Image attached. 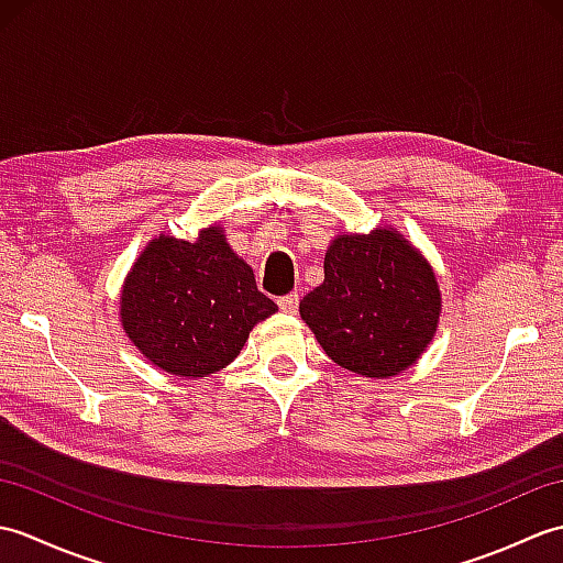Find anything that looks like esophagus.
<instances>
[{
	"mask_svg": "<svg viewBox=\"0 0 563 563\" xmlns=\"http://www.w3.org/2000/svg\"><path fill=\"white\" fill-rule=\"evenodd\" d=\"M297 305H300V295L290 292V295H283L278 300V307L283 309L285 314H295L297 312Z\"/></svg>",
	"mask_w": 563,
	"mask_h": 563,
	"instance_id": "1",
	"label": "esophagus"
}]
</instances>
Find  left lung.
Returning <instances> with one entry per match:
<instances>
[{
	"label": "left lung",
	"mask_w": 563,
	"mask_h": 563,
	"mask_svg": "<svg viewBox=\"0 0 563 563\" xmlns=\"http://www.w3.org/2000/svg\"><path fill=\"white\" fill-rule=\"evenodd\" d=\"M433 268L391 227L339 234L324 283L302 297L300 314L333 363L387 379L413 365L440 319Z\"/></svg>",
	"instance_id": "obj_1"
}]
</instances>
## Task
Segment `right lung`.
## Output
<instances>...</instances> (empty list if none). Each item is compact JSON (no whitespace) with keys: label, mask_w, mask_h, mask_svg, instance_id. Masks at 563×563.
Segmentation results:
<instances>
[{"label":"right lung","mask_w":563,"mask_h":563,"mask_svg":"<svg viewBox=\"0 0 563 563\" xmlns=\"http://www.w3.org/2000/svg\"><path fill=\"white\" fill-rule=\"evenodd\" d=\"M275 309L218 224L196 242L166 234L152 239L121 292L128 339L152 365L188 379L230 365L249 331Z\"/></svg>","instance_id":"add662e5"}]
</instances>
